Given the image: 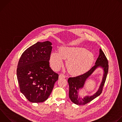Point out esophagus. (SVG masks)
Masks as SVG:
<instances>
[{"label":"esophagus","mask_w":122,"mask_h":122,"mask_svg":"<svg viewBox=\"0 0 122 122\" xmlns=\"http://www.w3.org/2000/svg\"><path fill=\"white\" fill-rule=\"evenodd\" d=\"M66 77V76L64 74H61L59 75V79H62V78H65Z\"/></svg>","instance_id":"obj_1"}]
</instances>
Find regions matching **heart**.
Instances as JSON below:
<instances>
[{"instance_id":"heart-1","label":"heart","mask_w":122,"mask_h":122,"mask_svg":"<svg viewBox=\"0 0 122 122\" xmlns=\"http://www.w3.org/2000/svg\"><path fill=\"white\" fill-rule=\"evenodd\" d=\"M67 59L66 66L68 71L73 75H80L86 72L91 67L94 56L91 51L82 47H63L60 51L51 53L49 62L55 71L59 69L63 65L64 60Z\"/></svg>"}]
</instances>
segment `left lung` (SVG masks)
Masks as SVG:
<instances>
[{
	"mask_svg": "<svg viewBox=\"0 0 122 122\" xmlns=\"http://www.w3.org/2000/svg\"><path fill=\"white\" fill-rule=\"evenodd\" d=\"M101 67L104 71V74L102 83L98 91L91 96H86L83 98L78 96V90L83 87L85 82L87 78L97 67ZM108 61L103 51L99 49V55L96 62L95 65L85 73L75 77H71L68 79L69 84V97L72 102L77 105H85L99 96L102 93L108 72Z\"/></svg>",
	"mask_w": 122,
	"mask_h": 122,
	"instance_id": "left-lung-1",
	"label": "left lung"
}]
</instances>
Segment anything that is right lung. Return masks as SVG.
I'll return each instance as SVG.
<instances>
[{"instance_id":"add662e5","label":"right lung","mask_w":122,"mask_h":122,"mask_svg":"<svg viewBox=\"0 0 122 122\" xmlns=\"http://www.w3.org/2000/svg\"><path fill=\"white\" fill-rule=\"evenodd\" d=\"M49 41L38 42L22 54L17 68L20 90L31 102H43L53 89L58 74L49 65L52 50Z\"/></svg>"}]
</instances>
